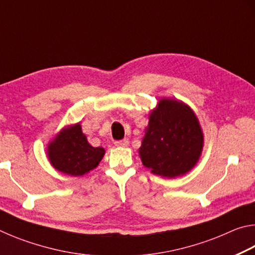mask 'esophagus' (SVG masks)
<instances>
[{"label":"esophagus","mask_w":255,"mask_h":255,"mask_svg":"<svg viewBox=\"0 0 255 255\" xmlns=\"http://www.w3.org/2000/svg\"><path fill=\"white\" fill-rule=\"evenodd\" d=\"M128 144H129V140L128 139H123V140L115 141V145L118 146V147H126Z\"/></svg>","instance_id":"obj_1"}]
</instances>
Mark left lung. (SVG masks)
<instances>
[{"label":"left lung","mask_w":255,"mask_h":255,"mask_svg":"<svg viewBox=\"0 0 255 255\" xmlns=\"http://www.w3.org/2000/svg\"><path fill=\"white\" fill-rule=\"evenodd\" d=\"M148 119L138 149L144 166L164 178L188 173L204 147V133L195 112L183 102L163 98Z\"/></svg>","instance_id":"1"}]
</instances>
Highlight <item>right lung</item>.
Here are the masks:
<instances>
[{"label":"right lung","mask_w":255,"mask_h":255,"mask_svg":"<svg viewBox=\"0 0 255 255\" xmlns=\"http://www.w3.org/2000/svg\"><path fill=\"white\" fill-rule=\"evenodd\" d=\"M105 153V148L89 144L80 123L63 128L47 147L51 165L72 176L84 175L96 169Z\"/></svg>","instance_id":"obj_1"}]
</instances>
